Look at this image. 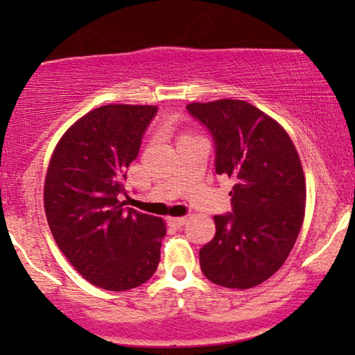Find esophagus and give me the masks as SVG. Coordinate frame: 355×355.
<instances>
[{"mask_svg":"<svg viewBox=\"0 0 355 355\" xmlns=\"http://www.w3.org/2000/svg\"><path fill=\"white\" fill-rule=\"evenodd\" d=\"M186 221H187V218H186V216L168 218V223H169V226H173V227H181V226L186 225Z\"/></svg>","mask_w":355,"mask_h":355,"instance_id":"esophagus-1","label":"esophagus"}]
</instances>
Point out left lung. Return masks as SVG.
Listing matches in <instances>:
<instances>
[{"mask_svg": "<svg viewBox=\"0 0 355 355\" xmlns=\"http://www.w3.org/2000/svg\"><path fill=\"white\" fill-rule=\"evenodd\" d=\"M216 145V173L234 181L232 215L215 216L216 234L200 249L211 283L255 288L288 259L305 216L302 163L278 121L244 100L187 105Z\"/></svg>", "mask_w": 355, "mask_h": 355, "instance_id": "obj_1", "label": "left lung"}]
</instances>
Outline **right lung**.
Masks as SVG:
<instances>
[{"mask_svg": "<svg viewBox=\"0 0 355 355\" xmlns=\"http://www.w3.org/2000/svg\"><path fill=\"white\" fill-rule=\"evenodd\" d=\"M157 110L121 103L92 110L62 134L48 164L43 203L51 234L77 273L101 289L137 288L159 263L164 221L118 200Z\"/></svg>", "mask_w": 355, "mask_h": 355, "instance_id": "right-lung-1", "label": "right lung"}]
</instances>
